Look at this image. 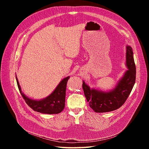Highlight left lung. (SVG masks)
Returning <instances> with one entry per match:
<instances>
[{"mask_svg":"<svg viewBox=\"0 0 149 149\" xmlns=\"http://www.w3.org/2000/svg\"><path fill=\"white\" fill-rule=\"evenodd\" d=\"M126 70L114 88L110 90L91 88L83 81L84 96L89 107L96 112H106L119 109L125 102L136 82V69L132 47L126 45Z\"/></svg>","mask_w":149,"mask_h":149,"instance_id":"8db88e82","label":"left lung"}]
</instances>
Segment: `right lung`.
<instances>
[{"instance_id":"right-lung-1","label":"right lung","mask_w":149,"mask_h":149,"mask_svg":"<svg viewBox=\"0 0 149 149\" xmlns=\"http://www.w3.org/2000/svg\"><path fill=\"white\" fill-rule=\"evenodd\" d=\"M70 77L63 79L49 95L41 100H33L26 96L22 91L17 75L16 81L21 95L31 109L42 114H56L60 113L65 108L66 84Z\"/></svg>"}]
</instances>
